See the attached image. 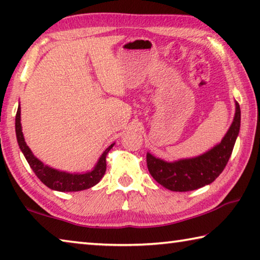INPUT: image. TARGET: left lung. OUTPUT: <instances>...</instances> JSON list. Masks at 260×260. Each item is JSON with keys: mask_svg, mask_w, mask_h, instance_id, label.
Listing matches in <instances>:
<instances>
[{"mask_svg": "<svg viewBox=\"0 0 260 260\" xmlns=\"http://www.w3.org/2000/svg\"><path fill=\"white\" fill-rule=\"evenodd\" d=\"M235 116L221 142L201 156L177 161H165L147 153L151 177L172 191H190L210 184L225 169L240 132L241 109L235 102Z\"/></svg>", "mask_w": 260, "mask_h": 260, "instance_id": "obj_1", "label": "left lung"}]
</instances>
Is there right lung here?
<instances>
[{
  "label": "right lung",
  "mask_w": 260,
  "mask_h": 260,
  "mask_svg": "<svg viewBox=\"0 0 260 260\" xmlns=\"http://www.w3.org/2000/svg\"><path fill=\"white\" fill-rule=\"evenodd\" d=\"M16 135L20 150L24 153L26 160H27L35 175L48 188L57 191H80L91 188L96 183H99L100 180L105 174V171H107V159L105 158H107L108 152L111 150V148L114 144L113 143L105 149V151L100 157L98 164L95 165L93 171L86 173H68L45 165L30 151V149L25 142L23 131H21L20 107H18L16 114Z\"/></svg>",
  "instance_id": "add662e5"
}]
</instances>
